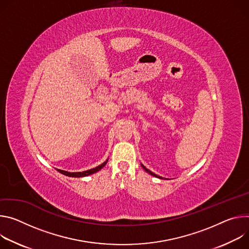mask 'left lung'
I'll return each mask as SVG.
<instances>
[{
    "label": "left lung",
    "instance_id": "obj_1",
    "mask_svg": "<svg viewBox=\"0 0 249 249\" xmlns=\"http://www.w3.org/2000/svg\"><path fill=\"white\" fill-rule=\"evenodd\" d=\"M142 168H143V169H144V170H145V171H146L147 173H149L150 175H152V176H154V177H157V178H160V179H162V177H160V176H158V175H156V174L152 173V172H151V171H149V170H148V169H147L146 167H144V166H143V165H142Z\"/></svg>",
    "mask_w": 249,
    "mask_h": 249
}]
</instances>
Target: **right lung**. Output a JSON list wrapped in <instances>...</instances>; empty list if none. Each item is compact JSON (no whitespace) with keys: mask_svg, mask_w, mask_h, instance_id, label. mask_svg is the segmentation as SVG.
<instances>
[{"mask_svg":"<svg viewBox=\"0 0 249 249\" xmlns=\"http://www.w3.org/2000/svg\"><path fill=\"white\" fill-rule=\"evenodd\" d=\"M106 163H107V161L104 162L103 164L99 165V166L96 167V168H93V169H90V170H87V171H83V172H72V173H70V172H67V171L60 170V169H57V171L60 172L61 174H63V175H66V176H69V177H84V176H88V175H91L93 173L98 172L99 170H101L105 166Z\"/></svg>","mask_w":249,"mask_h":249,"instance_id":"right-lung-1","label":"right lung"}]
</instances>
